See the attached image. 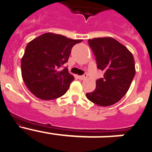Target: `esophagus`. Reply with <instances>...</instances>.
<instances>
[{"label":"esophagus","instance_id":"1","mask_svg":"<svg viewBox=\"0 0 152 152\" xmlns=\"http://www.w3.org/2000/svg\"><path fill=\"white\" fill-rule=\"evenodd\" d=\"M78 78L80 79V80H85L87 78V75H83V76H78Z\"/></svg>","mask_w":152,"mask_h":152}]
</instances>
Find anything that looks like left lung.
I'll use <instances>...</instances> for the list:
<instances>
[{
  "instance_id": "left-lung-1",
  "label": "left lung",
  "mask_w": 152,
  "mask_h": 152,
  "mask_svg": "<svg viewBox=\"0 0 152 152\" xmlns=\"http://www.w3.org/2000/svg\"><path fill=\"white\" fill-rule=\"evenodd\" d=\"M88 43L104 77L96 80V89L86 93V97L100 106L112 105L126 94L131 86L135 74L133 55L114 38H94Z\"/></svg>"
}]
</instances>
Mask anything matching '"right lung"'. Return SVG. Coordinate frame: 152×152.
<instances>
[{
  "label": "right lung",
  "instance_id": "obj_1",
  "mask_svg": "<svg viewBox=\"0 0 152 152\" xmlns=\"http://www.w3.org/2000/svg\"><path fill=\"white\" fill-rule=\"evenodd\" d=\"M83 39L46 33L27 45L21 59V74L34 96L43 100L59 98L68 90L74 77L66 67L72 47Z\"/></svg>",
  "mask_w": 152,
  "mask_h": 152
}]
</instances>
